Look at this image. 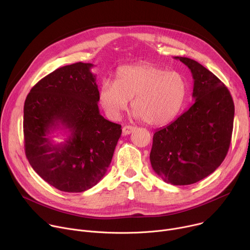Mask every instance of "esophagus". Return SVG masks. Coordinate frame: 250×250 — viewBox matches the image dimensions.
<instances>
[{
    "label": "esophagus",
    "instance_id": "34e87169",
    "mask_svg": "<svg viewBox=\"0 0 250 250\" xmlns=\"http://www.w3.org/2000/svg\"><path fill=\"white\" fill-rule=\"evenodd\" d=\"M136 129L135 126H131V125H125L123 127V135L124 136H126V135H129L131 134L132 131H134Z\"/></svg>",
    "mask_w": 250,
    "mask_h": 250
}]
</instances>
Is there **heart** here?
<instances>
[{"label":"heart","instance_id":"b5f03b06","mask_svg":"<svg viewBox=\"0 0 250 250\" xmlns=\"http://www.w3.org/2000/svg\"><path fill=\"white\" fill-rule=\"evenodd\" d=\"M187 94L184 74L153 63L123 66L115 73V81L104 80L98 90L99 103L110 119H120L132 99L136 118L152 125L173 121L184 106Z\"/></svg>","mask_w":250,"mask_h":250}]
</instances>
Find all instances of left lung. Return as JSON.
<instances>
[{
    "label": "left lung",
    "mask_w": 250,
    "mask_h": 250,
    "mask_svg": "<svg viewBox=\"0 0 250 250\" xmlns=\"http://www.w3.org/2000/svg\"><path fill=\"white\" fill-rule=\"evenodd\" d=\"M191 70L195 103L170 125L156 130L149 161L172 185L201 181L224 161L231 142L234 104L227 87L199 62L174 57Z\"/></svg>",
    "instance_id": "1"
}]
</instances>
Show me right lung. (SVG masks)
<instances>
[{
	"label": "right lung",
	"instance_id": "add662e5",
	"mask_svg": "<svg viewBox=\"0 0 250 250\" xmlns=\"http://www.w3.org/2000/svg\"><path fill=\"white\" fill-rule=\"evenodd\" d=\"M93 66L78 62L56 69L31 89L24 104L26 157L44 181L63 192L95 186L122 135V125L99 112ZM57 130L68 134L60 144L53 141Z\"/></svg>",
	"mask_w": 250,
	"mask_h": 250
}]
</instances>
